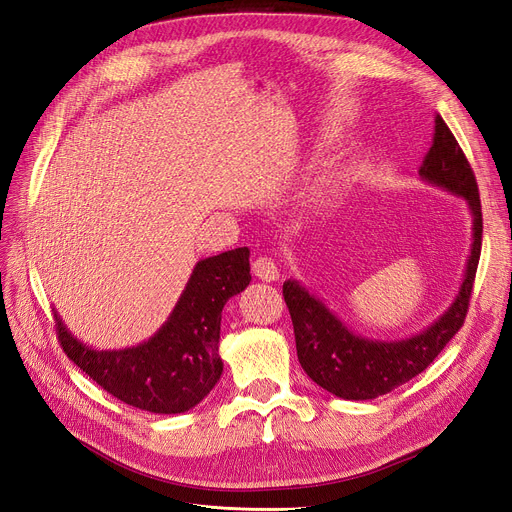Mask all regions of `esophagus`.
<instances>
[{
	"mask_svg": "<svg viewBox=\"0 0 512 512\" xmlns=\"http://www.w3.org/2000/svg\"><path fill=\"white\" fill-rule=\"evenodd\" d=\"M251 267H253V274H255L259 280H263V282H274V280L280 278L278 263H276L272 257H267V255L257 257Z\"/></svg>",
	"mask_w": 512,
	"mask_h": 512,
	"instance_id": "obj_1",
	"label": "esophagus"
}]
</instances>
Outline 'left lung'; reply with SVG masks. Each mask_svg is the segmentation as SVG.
<instances>
[{"label":"left lung","instance_id":"8db88e82","mask_svg":"<svg viewBox=\"0 0 512 512\" xmlns=\"http://www.w3.org/2000/svg\"><path fill=\"white\" fill-rule=\"evenodd\" d=\"M419 176L463 197L473 218V245L461 290L432 326L405 340H371L348 330L297 280L282 286L301 367L317 386L344 400H371L407 384L427 369L465 324L481 255V201L475 174L442 116H436L434 141L425 153Z\"/></svg>","mask_w":512,"mask_h":512}]
</instances>
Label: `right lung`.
Returning <instances> with one entry per match:
<instances>
[{"instance_id": "obj_1", "label": "right lung", "mask_w": 512, "mask_h": 512, "mask_svg": "<svg viewBox=\"0 0 512 512\" xmlns=\"http://www.w3.org/2000/svg\"><path fill=\"white\" fill-rule=\"evenodd\" d=\"M251 282L249 249L201 259L168 321L147 342L124 351H95L62 324L56 332L64 353L103 390L141 411L176 415L193 409L218 384L222 309Z\"/></svg>"}]
</instances>
